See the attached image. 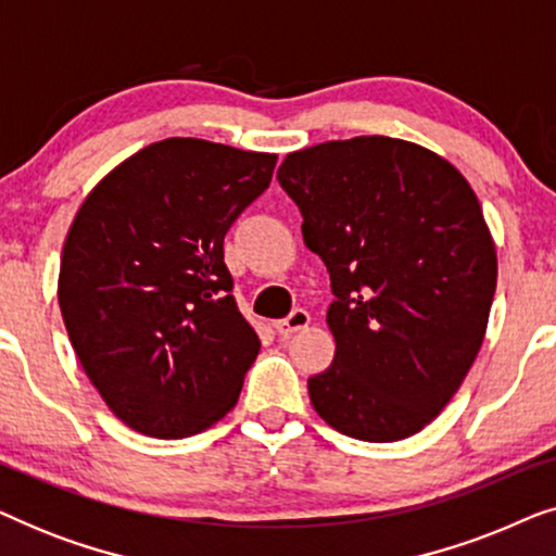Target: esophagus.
I'll return each instance as SVG.
<instances>
[{"instance_id":"obj_1","label":"esophagus","mask_w":556,"mask_h":556,"mask_svg":"<svg viewBox=\"0 0 556 556\" xmlns=\"http://www.w3.org/2000/svg\"><path fill=\"white\" fill-rule=\"evenodd\" d=\"M311 324V316L306 308H293L291 314H288L286 318H280V321H276V331L280 333V337L288 339L291 333L306 329V326Z\"/></svg>"}]
</instances>
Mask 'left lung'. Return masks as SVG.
I'll return each mask as SVG.
<instances>
[{
    "label": "left lung",
    "mask_w": 556,
    "mask_h": 556,
    "mask_svg": "<svg viewBox=\"0 0 556 556\" xmlns=\"http://www.w3.org/2000/svg\"><path fill=\"white\" fill-rule=\"evenodd\" d=\"M278 181L326 263L337 339L308 379L333 430L394 443L435 420L483 344L496 248L466 177L443 156L390 136L293 151Z\"/></svg>",
    "instance_id": "left-lung-1"
}]
</instances>
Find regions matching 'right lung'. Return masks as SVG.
Wrapping results in <instances>:
<instances>
[{
	"instance_id": "add662e5",
	"label": "right lung",
	"mask_w": 556,
	"mask_h": 556,
	"mask_svg": "<svg viewBox=\"0 0 556 556\" xmlns=\"http://www.w3.org/2000/svg\"><path fill=\"white\" fill-rule=\"evenodd\" d=\"M276 162L164 139L80 204L60 257V311L88 379L136 432L194 435L238 402L261 339L235 303L223 242Z\"/></svg>"
}]
</instances>
